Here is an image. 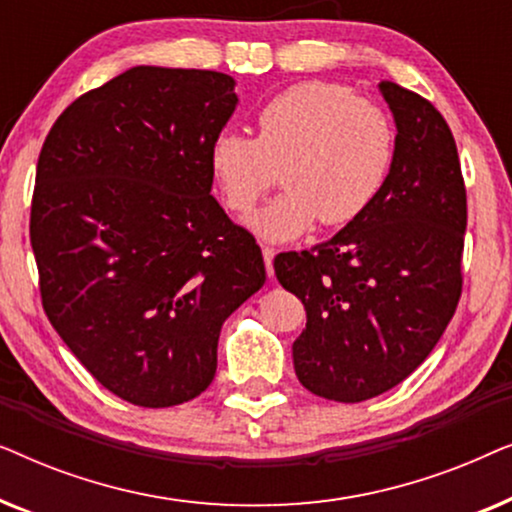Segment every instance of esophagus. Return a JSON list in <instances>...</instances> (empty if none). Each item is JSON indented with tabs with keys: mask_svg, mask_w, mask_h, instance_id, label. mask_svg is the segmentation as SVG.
Here are the masks:
<instances>
[{
	"mask_svg": "<svg viewBox=\"0 0 512 512\" xmlns=\"http://www.w3.org/2000/svg\"><path fill=\"white\" fill-rule=\"evenodd\" d=\"M277 251L272 247H263V261H265V270H268V277L275 275V268H272V261H275Z\"/></svg>",
	"mask_w": 512,
	"mask_h": 512,
	"instance_id": "esophagus-1",
	"label": "esophagus"
}]
</instances>
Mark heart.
I'll return each mask as SVG.
<instances>
[{
  "instance_id": "obj_1",
  "label": "heart",
  "mask_w": 512,
  "mask_h": 512,
  "mask_svg": "<svg viewBox=\"0 0 512 512\" xmlns=\"http://www.w3.org/2000/svg\"><path fill=\"white\" fill-rule=\"evenodd\" d=\"M258 135L226 130L214 137L209 167L223 205L254 209L282 170L286 191L251 216L265 242H289L321 219H359L387 184L396 153L394 123L380 104L340 83L305 81L258 111Z\"/></svg>"
}]
</instances>
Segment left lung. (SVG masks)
I'll return each mask as SVG.
<instances>
[{"label":"left lung","mask_w":512,"mask_h":512,"mask_svg":"<svg viewBox=\"0 0 512 512\" xmlns=\"http://www.w3.org/2000/svg\"><path fill=\"white\" fill-rule=\"evenodd\" d=\"M396 123L389 179L328 242L275 258L303 300L293 368L312 394L361 403L401 384L436 347L461 296L466 188L450 125L422 95L380 83Z\"/></svg>","instance_id":"1"}]
</instances>
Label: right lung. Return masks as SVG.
Instances as JSON below:
<instances>
[{"mask_svg": "<svg viewBox=\"0 0 512 512\" xmlns=\"http://www.w3.org/2000/svg\"><path fill=\"white\" fill-rule=\"evenodd\" d=\"M233 76L132 67L41 146L30 242L48 321L123 401L170 408L214 380L223 321L265 284L254 235L212 195Z\"/></svg>", "mask_w": 512, "mask_h": 512, "instance_id": "add662e5", "label": "right lung"}]
</instances>
